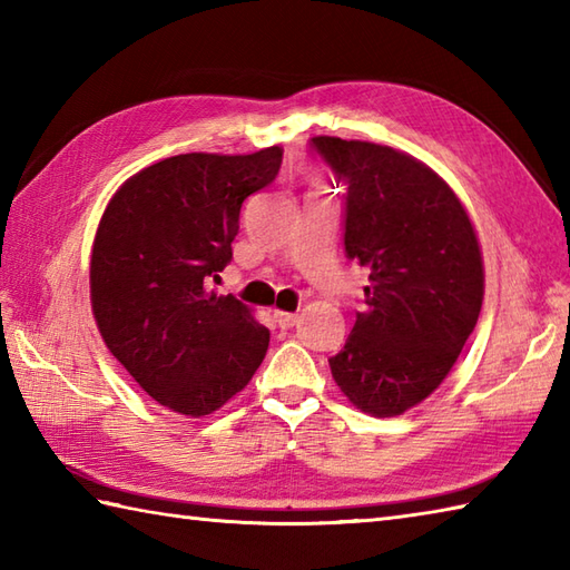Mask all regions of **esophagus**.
<instances>
[{
  "mask_svg": "<svg viewBox=\"0 0 570 570\" xmlns=\"http://www.w3.org/2000/svg\"><path fill=\"white\" fill-rule=\"evenodd\" d=\"M274 321L278 323V328H282V331H288V328H294V325L298 323V316H296V313L274 311Z\"/></svg>",
  "mask_w": 570,
  "mask_h": 570,
  "instance_id": "obj_1",
  "label": "esophagus"
}]
</instances>
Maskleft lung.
Here are the masks:
<instances>
[{"mask_svg": "<svg viewBox=\"0 0 570 570\" xmlns=\"http://www.w3.org/2000/svg\"><path fill=\"white\" fill-rule=\"evenodd\" d=\"M343 196L345 257L370 269L362 308L331 372L374 416L423 402L463 350L482 306V257L455 193L390 147L313 137Z\"/></svg>", "mask_w": 570, "mask_h": 570, "instance_id": "8db88e82", "label": "left lung"}]
</instances>
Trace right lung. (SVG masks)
I'll return each instance as SVG.
<instances>
[{"label": "right lung", "instance_id": "add662e5", "mask_svg": "<svg viewBox=\"0 0 570 570\" xmlns=\"http://www.w3.org/2000/svg\"><path fill=\"white\" fill-rule=\"evenodd\" d=\"M284 149L180 154L115 193L95 237L92 313L105 345L161 406L205 416L245 390L269 347L247 306L210 292L233 262L239 210Z\"/></svg>", "mask_w": 570, "mask_h": 570}]
</instances>
